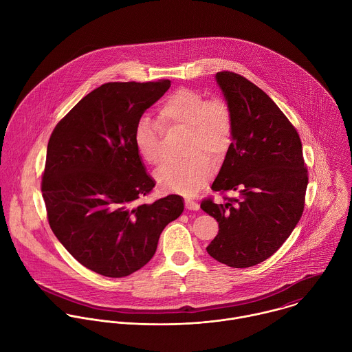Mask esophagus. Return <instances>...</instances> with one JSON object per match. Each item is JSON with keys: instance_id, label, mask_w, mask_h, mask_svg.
Instances as JSON below:
<instances>
[{"instance_id": "obj_1", "label": "esophagus", "mask_w": 352, "mask_h": 352, "mask_svg": "<svg viewBox=\"0 0 352 352\" xmlns=\"http://www.w3.org/2000/svg\"><path fill=\"white\" fill-rule=\"evenodd\" d=\"M185 206H186V208L190 210V211H199V208H200L199 203H197V201H193V200H186V201H185Z\"/></svg>"}]
</instances>
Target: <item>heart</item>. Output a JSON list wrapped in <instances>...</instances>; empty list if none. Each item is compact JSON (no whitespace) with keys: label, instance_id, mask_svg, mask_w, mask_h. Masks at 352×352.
Masks as SVG:
<instances>
[{"label":"heart","instance_id":"obj_1","mask_svg":"<svg viewBox=\"0 0 352 352\" xmlns=\"http://www.w3.org/2000/svg\"><path fill=\"white\" fill-rule=\"evenodd\" d=\"M162 129H188L184 155L188 159L163 166L156 182L164 192L192 196L211 178L210 162H219L228 151L232 139V116L223 99H208L197 89L178 88L157 109ZM141 157L152 166L162 159L160 132L149 118H141L133 135Z\"/></svg>","mask_w":352,"mask_h":352}]
</instances>
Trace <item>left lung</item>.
Returning <instances> with one entry per match:
<instances>
[{"mask_svg":"<svg viewBox=\"0 0 352 352\" xmlns=\"http://www.w3.org/2000/svg\"><path fill=\"white\" fill-rule=\"evenodd\" d=\"M214 78L231 110L232 139L211 189L238 197L201 203L219 223L207 252L221 264L248 268L270 258L298 224L307 170L298 132L261 88L232 72Z\"/></svg>","mask_w":352,"mask_h":352,"instance_id":"obj_1","label":"left lung"}]
</instances>
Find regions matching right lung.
<instances>
[{"label":"right lung","instance_id":"right-lung-1","mask_svg":"<svg viewBox=\"0 0 352 352\" xmlns=\"http://www.w3.org/2000/svg\"><path fill=\"white\" fill-rule=\"evenodd\" d=\"M170 85V80L103 84L50 136L42 177L49 224L72 256L99 275L139 271L153 257L164 227L184 212L177 195L139 203L155 181L135 146V129Z\"/></svg>","mask_w":352,"mask_h":352}]
</instances>
